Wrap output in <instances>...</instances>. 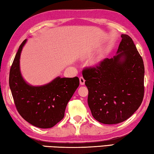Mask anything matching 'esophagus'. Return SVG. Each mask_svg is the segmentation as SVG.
Segmentation results:
<instances>
[{"mask_svg":"<svg viewBox=\"0 0 154 154\" xmlns=\"http://www.w3.org/2000/svg\"><path fill=\"white\" fill-rule=\"evenodd\" d=\"M79 80H80V85H85V80L84 79V78H83L82 76H80Z\"/></svg>","mask_w":154,"mask_h":154,"instance_id":"1","label":"esophagus"}]
</instances>
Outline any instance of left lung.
I'll list each match as a JSON object with an SVG mask.
<instances>
[{"label":"left lung","instance_id":"left-lung-1","mask_svg":"<svg viewBox=\"0 0 154 154\" xmlns=\"http://www.w3.org/2000/svg\"><path fill=\"white\" fill-rule=\"evenodd\" d=\"M122 38L117 55L82 70L91 112L95 119L104 124L128 119L144 97L143 59L130 36L123 34Z\"/></svg>","mask_w":154,"mask_h":154}]
</instances>
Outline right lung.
Returning <instances> with one entry per match:
<instances>
[{
    "label": "right lung",
    "mask_w": 154,
    "mask_h": 154,
    "mask_svg": "<svg viewBox=\"0 0 154 154\" xmlns=\"http://www.w3.org/2000/svg\"><path fill=\"white\" fill-rule=\"evenodd\" d=\"M26 42L20 46L11 66L9 87L21 117L35 127L50 128L64 117L67 103L79 86V79L57 77L44 86L28 85L20 71V53Z\"/></svg>",
    "instance_id": "obj_1"
}]
</instances>
